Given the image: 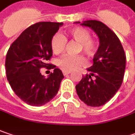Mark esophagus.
I'll return each mask as SVG.
<instances>
[{
    "mask_svg": "<svg viewBox=\"0 0 135 135\" xmlns=\"http://www.w3.org/2000/svg\"><path fill=\"white\" fill-rule=\"evenodd\" d=\"M62 73H63V75H67L70 73V72H63Z\"/></svg>",
    "mask_w": 135,
    "mask_h": 135,
    "instance_id": "34e87169",
    "label": "esophagus"
}]
</instances>
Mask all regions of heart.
Masks as SVG:
<instances>
[{"label": "heart", "mask_w": 135, "mask_h": 135, "mask_svg": "<svg viewBox=\"0 0 135 135\" xmlns=\"http://www.w3.org/2000/svg\"><path fill=\"white\" fill-rule=\"evenodd\" d=\"M65 37L78 43L77 52H83L87 56H93L98 50L99 43L96 39L90 36V31L83 27H73L65 33ZM66 41L65 38L59 33H56L52 37L51 50L56 55L62 52ZM86 62L82 56H65L58 60L59 67L65 72H71L85 66Z\"/></svg>", "instance_id": "obj_1"}]
</instances>
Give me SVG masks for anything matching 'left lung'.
<instances>
[{
	"instance_id": "left-lung-1",
	"label": "left lung",
	"mask_w": 135,
	"mask_h": 135,
	"mask_svg": "<svg viewBox=\"0 0 135 135\" xmlns=\"http://www.w3.org/2000/svg\"><path fill=\"white\" fill-rule=\"evenodd\" d=\"M81 25L95 31L99 38V46L93 58V65L87 69L90 74L83 76L75 89L84 103L99 107L108 102L121 87L126 56L118 37L105 23L98 20H86Z\"/></svg>"
}]
</instances>
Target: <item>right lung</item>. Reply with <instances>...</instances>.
Instances as JSON below:
<instances>
[{
  "label": "right lung",
  "mask_w": 135,
  "mask_h": 135,
  "mask_svg": "<svg viewBox=\"0 0 135 135\" xmlns=\"http://www.w3.org/2000/svg\"><path fill=\"white\" fill-rule=\"evenodd\" d=\"M62 23L39 22L27 28L11 44L6 56V75L13 91L32 106H41L52 99L64 78L62 71L47 63L51 59L52 37ZM41 68H53L48 78Z\"/></svg>",
  "instance_id": "add662e5"
}]
</instances>
